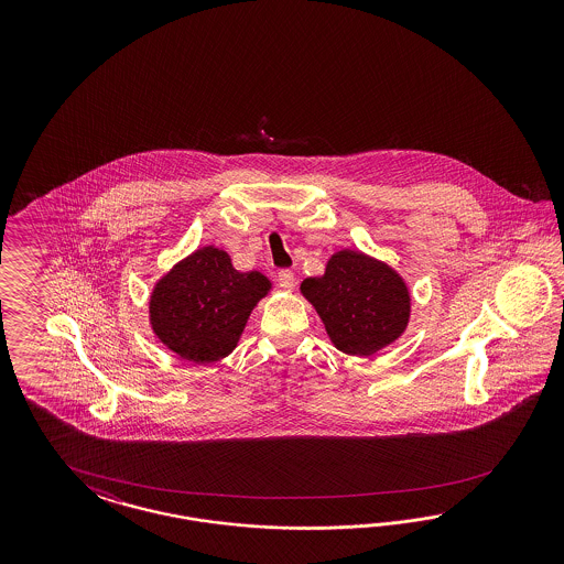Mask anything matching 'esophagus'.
<instances>
[{
	"mask_svg": "<svg viewBox=\"0 0 564 564\" xmlns=\"http://www.w3.org/2000/svg\"><path fill=\"white\" fill-rule=\"evenodd\" d=\"M276 281H279V285L283 288V290H293V285H295V274L290 269H283V271H279L276 274Z\"/></svg>",
	"mask_w": 564,
	"mask_h": 564,
	"instance_id": "esophagus-1",
	"label": "esophagus"
}]
</instances>
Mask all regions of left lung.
<instances>
[{"instance_id": "8db88e82", "label": "left lung", "mask_w": 564, "mask_h": 564, "mask_svg": "<svg viewBox=\"0 0 564 564\" xmlns=\"http://www.w3.org/2000/svg\"><path fill=\"white\" fill-rule=\"evenodd\" d=\"M300 290L330 341L349 356H372L401 337L410 321L405 281L389 264L354 250L333 254L325 274L310 276Z\"/></svg>"}]
</instances>
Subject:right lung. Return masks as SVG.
Masks as SVG:
<instances>
[{"instance_id": "obj_1", "label": "right lung", "mask_w": 564, "mask_h": 564, "mask_svg": "<svg viewBox=\"0 0 564 564\" xmlns=\"http://www.w3.org/2000/svg\"><path fill=\"white\" fill-rule=\"evenodd\" d=\"M269 290L271 281L264 274L239 273L227 252L206 246L154 285V335L180 358L217 361L236 349L252 307Z\"/></svg>"}]
</instances>
